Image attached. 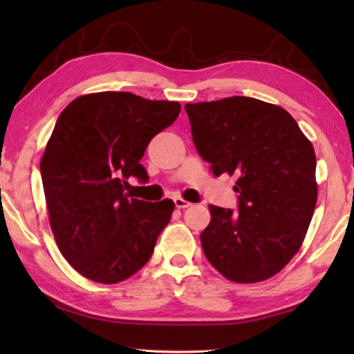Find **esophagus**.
Listing matches in <instances>:
<instances>
[{
    "label": "esophagus",
    "instance_id": "1",
    "mask_svg": "<svg viewBox=\"0 0 354 354\" xmlns=\"http://www.w3.org/2000/svg\"><path fill=\"white\" fill-rule=\"evenodd\" d=\"M175 206L178 207V209H185V207H190L192 206V203H189L187 200H183V198H179V196H176L175 200Z\"/></svg>",
    "mask_w": 354,
    "mask_h": 354
}]
</instances>
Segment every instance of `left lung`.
<instances>
[{
	"instance_id": "8db88e82",
	"label": "left lung",
	"mask_w": 354,
	"mask_h": 354,
	"mask_svg": "<svg viewBox=\"0 0 354 354\" xmlns=\"http://www.w3.org/2000/svg\"><path fill=\"white\" fill-rule=\"evenodd\" d=\"M198 154L236 176L237 211L211 209L207 261L234 283L272 278L301 247L317 203L315 153L283 107L248 97L185 104Z\"/></svg>"
}]
</instances>
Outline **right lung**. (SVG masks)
<instances>
[{"label":"right lung","mask_w":354,"mask_h":354,"mask_svg":"<svg viewBox=\"0 0 354 354\" xmlns=\"http://www.w3.org/2000/svg\"><path fill=\"white\" fill-rule=\"evenodd\" d=\"M179 111L176 101L100 92L73 100L59 115L40 175L57 247L82 277L115 284L151 257L175 203L137 200L124 187L131 176L148 181L140 159Z\"/></svg>","instance_id":"add662e5"}]
</instances>
